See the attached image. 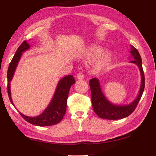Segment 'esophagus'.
I'll return each instance as SVG.
<instances>
[{
	"instance_id": "34e87169",
	"label": "esophagus",
	"mask_w": 156,
	"mask_h": 156,
	"mask_svg": "<svg viewBox=\"0 0 156 156\" xmlns=\"http://www.w3.org/2000/svg\"><path fill=\"white\" fill-rule=\"evenodd\" d=\"M77 78L78 79H80V80H81V79H84V73L82 72H79L77 74Z\"/></svg>"
}]
</instances>
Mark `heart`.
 <instances>
[{
	"label": "heart",
	"mask_w": 156,
	"mask_h": 156,
	"mask_svg": "<svg viewBox=\"0 0 156 156\" xmlns=\"http://www.w3.org/2000/svg\"><path fill=\"white\" fill-rule=\"evenodd\" d=\"M102 51V48L98 45H92L88 51V55L90 56H96L100 54ZM111 60V56L108 53H105L96 59L94 63V69L100 71L105 69L108 64H109Z\"/></svg>",
	"instance_id": "b5f03b06"
}]
</instances>
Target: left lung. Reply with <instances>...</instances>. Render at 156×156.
Listing matches in <instances>:
<instances>
[{
    "label": "left lung",
    "instance_id": "8db88e82",
    "mask_svg": "<svg viewBox=\"0 0 156 156\" xmlns=\"http://www.w3.org/2000/svg\"><path fill=\"white\" fill-rule=\"evenodd\" d=\"M131 50L130 53L131 56L135 59L131 61V62L138 66L141 74V79H142L139 96L131 104L124 106H119L112 104L103 95L98 80L96 78H93L90 80L89 85L91 90L93 110L96 112V114L101 119L107 120H119L129 116L135 110L141 96L143 95L145 87V79L142 66V60H141L140 55L137 49L131 45Z\"/></svg>",
    "mask_w": 156,
    "mask_h": 156
}]
</instances>
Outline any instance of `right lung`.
I'll return each instance as SVG.
<instances>
[{
  "instance_id": "obj_1",
  "label": "right lung",
  "mask_w": 156,
  "mask_h": 156,
  "mask_svg": "<svg viewBox=\"0 0 156 156\" xmlns=\"http://www.w3.org/2000/svg\"><path fill=\"white\" fill-rule=\"evenodd\" d=\"M30 48V45L26 41H24L17 49L15 55L9 64L7 72L8 77V94L9 99L13 105L11 98L10 81L20 60L22 52L27 50ZM75 83V80L72 75H67L59 81L53 100L51 101L48 108L41 115L36 117H29L20 115L26 121L29 123L37 126H49L55 125L62 120L66 111L67 100L70 87Z\"/></svg>"
}]
</instances>
